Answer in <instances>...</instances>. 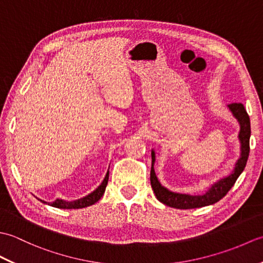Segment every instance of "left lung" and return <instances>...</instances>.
Here are the masks:
<instances>
[{
	"label": "left lung",
	"instance_id": "left-lung-1",
	"mask_svg": "<svg viewBox=\"0 0 263 263\" xmlns=\"http://www.w3.org/2000/svg\"><path fill=\"white\" fill-rule=\"evenodd\" d=\"M232 111L233 116L237 120L239 124V133L238 140L241 143V154L237 159L234 171L230 175L220 178L211 185V187L203 194L191 195L185 193H176L172 192L168 189H166L160 184L157 176L155 173V160L156 156L154 149L152 150V171H150V183L155 192L156 198H157L161 203H164L172 208L176 209H192V208H201V206L210 205L218 202L222 199L230 191L232 186L235 184L238 176L242 174L245 168L247 161L250 154V137H251V124L250 117L247 113V109L244 108L243 104L241 103H233L227 106Z\"/></svg>",
	"mask_w": 263,
	"mask_h": 263
}]
</instances>
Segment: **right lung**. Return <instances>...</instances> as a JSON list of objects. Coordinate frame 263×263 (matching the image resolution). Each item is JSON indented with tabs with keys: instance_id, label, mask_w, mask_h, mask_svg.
<instances>
[{
	"instance_id": "1",
	"label": "right lung",
	"mask_w": 263,
	"mask_h": 263,
	"mask_svg": "<svg viewBox=\"0 0 263 263\" xmlns=\"http://www.w3.org/2000/svg\"><path fill=\"white\" fill-rule=\"evenodd\" d=\"M108 176H109V171H107V173H106V176L103 180L102 184H100V185L96 190H95V191L86 195V197L74 200V201H65L62 199H57L54 202H51V203L48 202V204L52 206H55V208H60V209H80V208H86V206L96 203L97 201L103 197L106 185H107V183H108ZM41 201L43 203H47L46 201H43V200H41Z\"/></svg>"
}]
</instances>
